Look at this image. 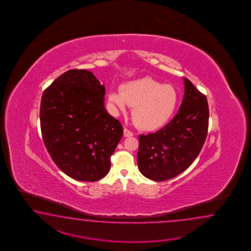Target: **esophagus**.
Wrapping results in <instances>:
<instances>
[{
    "label": "esophagus",
    "instance_id": "obj_1",
    "mask_svg": "<svg viewBox=\"0 0 251 251\" xmlns=\"http://www.w3.org/2000/svg\"><path fill=\"white\" fill-rule=\"evenodd\" d=\"M124 135H125V137H130V136H133V133L130 130H128L127 128H125L124 129Z\"/></svg>",
    "mask_w": 251,
    "mask_h": 251
}]
</instances>
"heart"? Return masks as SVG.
Returning a JSON list of instances; mask_svg holds the SVG:
<instances>
[{
    "mask_svg": "<svg viewBox=\"0 0 251 251\" xmlns=\"http://www.w3.org/2000/svg\"><path fill=\"white\" fill-rule=\"evenodd\" d=\"M108 100L115 109L133 107V119L138 127L155 130L169 122L176 110L178 95L170 84H162L151 77L129 81L121 91H113Z\"/></svg>",
    "mask_w": 251,
    "mask_h": 251,
    "instance_id": "1",
    "label": "heart"
}]
</instances>
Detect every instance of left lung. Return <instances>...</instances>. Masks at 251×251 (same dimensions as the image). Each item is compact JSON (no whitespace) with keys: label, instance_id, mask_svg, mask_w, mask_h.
<instances>
[{"label":"left lung","instance_id":"obj_1","mask_svg":"<svg viewBox=\"0 0 251 251\" xmlns=\"http://www.w3.org/2000/svg\"><path fill=\"white\" fill-rule=\"evenodd\" d=\"M185 94L178 112L164 127L139 135L137 164L141 173L155 181L173 178L198 157L208 130L205 95L184 78Z\"/></svg>","mask_w":251,"mask_h":251}]
</instances>
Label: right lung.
Here are the masks:
<instances>
[{
    "mask_svg": "<svg viewBox=\"0 0 251 251\" xmlns=\"http://www.w3.org/2000/svg\"><path fill=\"white\" fill-rule=\"evenodd\" d=\"M105 86L87 70H69L43 92L40 126L53 162L70 177L94 182L110 170L122 125L104 106Z\"/></svg>",
    "mask_w": 251,
    "mask_h": 251,
    "instance_id": "1",
    "label": "right lung"
}]
</instances>
